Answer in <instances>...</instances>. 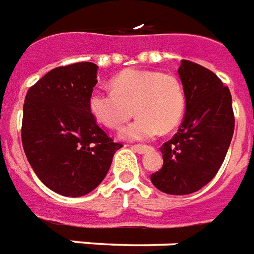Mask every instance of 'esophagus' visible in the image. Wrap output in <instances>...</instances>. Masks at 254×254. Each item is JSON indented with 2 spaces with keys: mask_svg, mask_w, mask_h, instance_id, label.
Here are the masks:
<instances>
[{
  "mask_svg": "<svg viewBox=\"0 0 254 254\" xmlns=\"http://www.w3.org/2000/svg\"><path fill=\"white\" fill-rule=\"evenodd\" d=\"M132 149L137 153H145L147 151L152 149V147L151 145H143V144H135V145H132Z\"/></svg>",
  "mask_w": 254,
  "mask_h": 254,
  "instance_id": "obj_1",
  "label": "esophagus"
}]
</instances>
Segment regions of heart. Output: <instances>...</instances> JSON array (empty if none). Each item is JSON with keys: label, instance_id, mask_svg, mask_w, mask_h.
<instances>
[{"label": "heart", "instance_id": "obj_1", "mask_svg": "<svg viewBox=\"0 0 254 254\" xmlns=\"http://www.w3.org/2000/svg\"><path fill=\"white\" fill-rule=\"evenodd\" d=\"M111 92L94 90L89 110L107 128L119 129L133 115L139 117L122 131L129 140H145L176 128L185 113L186 97L174 74L127 69L111 80Z\"/></svg>", "mask_w": 254, "mask_h": 254}]
</instances>
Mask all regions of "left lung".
Returning a JSON list of instances; mask_svg holds the SVG:
<instances>
[{"instance_id": "1", "label": "left lung", "mask_w": 254, "mask_h": 254, "mask_svg": "<svg viewBox=\"0 0 254 254\" xmlns=\"http://www.w3.org/2000/svg\"><path fill=\"white\" fill-rule=\"evenodd\" d=\"M186 110L178 132L161 145L162 168L151 181L162 192L191 194L220 169L235 129L230 89L214 72L182 60L178 69Z\"/></svg>"}]
</instances>
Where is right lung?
I'll use <instances>...</instances> for the list:
<instances>
[{
	"label": "right lung",
	"mask_w": 254,
	"mask_h": 254,
	"mask_svg": "<svg viewBox=\"0 0 254 254\" xmlns=\"http://www.w3.org/2000/svg\"><path fill=\"white\" fill-rule=\"evenodd\" d=\"M98 66L89 62L58 66L28 89L22 145L39 180L64 196L93 191L110 169L114 143L89 110Z\"/></svg>",
	"instance_id": "obj_1"
}]
</instances>
